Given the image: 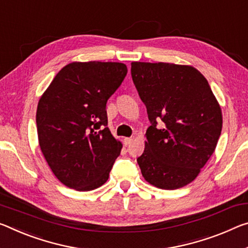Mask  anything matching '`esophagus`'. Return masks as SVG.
<instances>
[{
    "instance_id": "34e87169",
    "label": "esophagus",
    "mask_w": 248,
    "mask_h": 248,
    "mask_svg": "<svg viewBox=\"0 0 248 248\" xmlns=\"http://www.w3.org/2000/svg\"><path fill=\"white\" fill-rule=\"evenodd\" d=\"M132 138H124V145H129V144H130L131 142H132Z\"/></svg>"
}]
</instances>
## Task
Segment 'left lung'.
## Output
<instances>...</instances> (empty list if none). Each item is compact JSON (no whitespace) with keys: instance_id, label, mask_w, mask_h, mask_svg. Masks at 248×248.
Returning <instances> with one entry per match:
<instances>
[{"instance_id":"1","label":"left lung","mask_w":248,"mask_h":248,"mask_svg":"<svg viewBox=\"0 0 248 248\" xmlns=\"http://www.w3.org/2000/svg\"><path fill=\"white\" fill-rule=\"evenodd\" d=\"M131 76L151 123L137 159L141 173L163 190L186 186L215 151L223 124L218 101L190 65L132 62Z\"/></svg>"}]
</instances>
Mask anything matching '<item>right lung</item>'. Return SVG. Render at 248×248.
Returning <instances> with one entry per match:
<instances>
[{
    "mask_svg": "<svg viewBox=\"0 0 248 248\" xmlns=\"http://www.w3.org/2000/svg\"><path fill=\"white\" fill-rule=\"evenodd\" d=\"M127 73L123 62H73L39 98V147L50 170L67 187L92 191L107 182L123 143L107 127L106 104Z\"/></svg>",
    "mask_w": 248,
    "mask_h": 248,
    "instance_id": "right-lung-1",
    "label": "right lung"
}]
</instances>
